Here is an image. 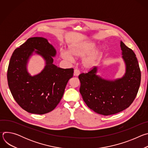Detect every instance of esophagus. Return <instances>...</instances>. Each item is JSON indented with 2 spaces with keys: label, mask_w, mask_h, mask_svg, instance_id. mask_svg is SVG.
Instances as JSON below:
<instances>
[{
  "label": "esophagus",
  "mask_w": 148,
  "mask_h": 148,
  "mask_svg": "<svg viewBox=\"0 0 148 148\" xmlns=\"http://www.w3.org/2000/svg\"><path fill=\"white\" fill-rule=\"evenodd\" d=\"M80 74V71L78 70H74V76H78Z\"/></svg>",
  "instance_id": "esophagus-1"
}]
</instances>
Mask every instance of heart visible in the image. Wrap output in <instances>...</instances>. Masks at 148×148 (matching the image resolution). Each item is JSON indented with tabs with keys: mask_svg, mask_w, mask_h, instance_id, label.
I'll return each mask as SVG.
<instances>
[{
	"mask_svg": "<svg viewBox=\"0 0 148 148\" xmlns=\"http://www.w3.org/2000/svg\"><path fill=\"white\" fill-rule=\"evenodd\" d=\"M96 47V44L94 41H88L78 44L71 46L69 47V52L66 50L61 51L60 56L62 59L69 62H72L74 60L73 56L76 58H82L88 55L82 61L84 67L91 69L97 64L101 54L99 49L94 50Z\"/></svg>",
	"mask_w": 148,
	"mask_h": 148,
	"instance_id": "1",
	"label": "heart"
}]
</instances>
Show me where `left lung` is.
<instances>
[{
    "label": "left lung",
    "instance_id": "8db88e82",
    "mask_svg": "<svg viewBox=\"0 0 148 148\" xmlns=\"http://www.w3.org/2000/svg\"><path fill=\"white\" fill-rule=\"evenodd\" d=\"M120 44L126 66V72L122 78L103 79L97 75V67L78 76L79 92L84 101L91 110L105 116L128 108L134 101L140 84L141 73L135 54L122 41Z\"/></svg>",
    "mask_w": 148,
    "mask_h": 148
}]
</instances>
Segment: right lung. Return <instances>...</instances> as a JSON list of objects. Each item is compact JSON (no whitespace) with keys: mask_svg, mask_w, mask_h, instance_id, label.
Here are the masks:
<instances>
[{"mask_svg":"<svg viewBox=\"0 0 148 148\" xmlns=\"http://www.w3.org/2000/svg\"><path fill=\"white\" fill-rule=\"evenodd\" d=\"M33 52L45 59L46 66L41 73L32 76L27 64ZM56 55L48 40L39 37L29 38L12 54L7 74L9 87L19 106L29 113L42 115L53 111L73 76V69H61L53 64Z\"/></svg>","mask_w":148,"mask_h":148,"instance_id":"add662e5","label":"right lung"}]
</instances>
